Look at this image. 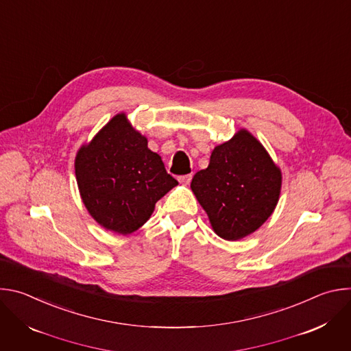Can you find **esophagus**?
<instances>
[{
    "label": "esophagus",
    "instance_id": "esophagus-1",
    "mask_svg": "<svg viewBox=\"0 0 351 351\" xmlns=\"http://www.w3.org/2000/svg\"><path fill=\"white\" fill-rule=\"evenodd\" d=\"M191 178H193L191 175H184V176H179L178 180H179L182 184H189V183L191 182Z\"/></svg>",
    "mask_w": 351,
    "mask_h": 351
}]
</instances>
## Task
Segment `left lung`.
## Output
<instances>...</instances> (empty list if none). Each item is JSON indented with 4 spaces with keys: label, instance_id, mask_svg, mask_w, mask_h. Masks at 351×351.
<instances>
[{
    "label": "left lung",
    "instance_id": "left-lung-1",
    "mask_svg": "<svg viewBox=\"0 0 351 351\" xmlns=\"http://www.w3.org/2000/svg\"><path fill=\"white\" fill-rule=\"evenodd\" d=\"M190 187L213 230L236 241L254 233L275 211L282 171L257 137L239 129L213 149L208 167L194 175Z\"/></svg>",
    "mask_w": 351,
    "mask_h": 351
}]
</instances>
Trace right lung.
<instances>
[{
	"mask_svg": "<svg viewBox=\"0 0 351 351\" xmlns=\"http://www.w3.org/2000/svg\"><path fill=\"white\" fill-rule=\"evenodd\" d=\"M147 144V137L119 112L77 149L75 175L82 202L107 230L136 232L178 184Z\"/></svg>",
	"mask_w": 351,
	"mask_h": 351,
	"instance_id": "add662e5",
	"label": "right lung"
}]
</instances>
